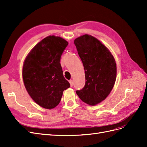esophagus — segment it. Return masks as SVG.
Instances as JSON below:
<instances>
[{
	"mask_svg": "<svg viewBox=\"0 0 147 147\" xmlns=\"http://www.w3.org/2000/svg\"><path fill=\"white\" fill-rule=\"evenodd\" d=\"M69 83H70V86L72 87L74 86V81L73 80H70L69 81Z\"/></svg>",
	"mask_w": 147,
	"mask_h": 147,
	"instance_id": "1",
	"label": "esophagus"
}]
</instances>
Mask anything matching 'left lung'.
Returning <instances> with one entry per match:
<instances>
[{
  "instance_id": "8db88e82",
  "label": "left lung",
  "mask_w": 147,
  "mask_h": 147,
  "mask_svg": "<svg viewBox=\"0 0 147 147\" xmlns=\"http://www.w3.org/2000/svg\"><path fill=\"white\" fill-rule=\"evenodd\" d=\"M78 55L85 73V85L76 93L90 105H96L106 99L117 78V64L113 56L103 43L90 35L75 39Z\"/></svg>"
}]
</instances>
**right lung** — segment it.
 I'll list each match as a JSON object with an SVG mask.
<instances>
[{"instance_id": "add662e5", "label": "right lung", "mask_w": 147, "mask_h": 147, "mask_svg": "<svg viewBox=\"0 0 147 147\" xmlns=\"http://www.w3.org/2000/svg\"><path fill=\"white\" fill-rule=\"evenodd\" d=\"M69 43L50 35L35 45L26 56L23 82L28 94L38 105L52 109L59 104L63 91L70 87L61 65V56Z\"/></svg>"}]
</instances>
